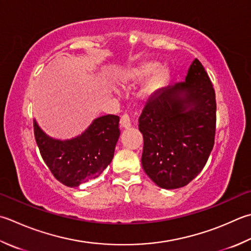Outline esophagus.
Masks as SVG:
<instances>
[{"instance_id":"esophagus-1","label":"esophagus","mask_w":251,"mask_h":251,"mask_svg":"<svg viewBox=\"0 0 251 251\" xmlns=\"http://www.w3.org/2000/svg\"><path fill=\"white\" fill-rule=\"evenodd\" d=\"M131 126V123H130V119L128 114H123L121 116V127L122 128H129V127Z\"/></svg>"}]
</instances>
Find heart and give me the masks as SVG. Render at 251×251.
Instances as JSON below:
<instances>
[{
	"label": "heart",
	"instance_id": "heart-1",
	"mask_svg": "<svg viewBox=\"0 0 251 251\" xmlns=\"http://www.w3.org/2000/svg\"><path fill=\"white\" fill-rule=\"evenodd\" d=\"M148 76L150 78L141 90V95L146 98L155 95L168 83L170 72L168 67L163 65L158 66L155 62H145L127 68L123 74L121 82L124 86H136L145 81Z\"/></svg>",
	"mask_w": 251,
	"mask_h": 251
}]
</instances>
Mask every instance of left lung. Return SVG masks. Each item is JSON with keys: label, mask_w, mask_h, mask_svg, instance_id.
Wrapping results in <instances>:
<instances>
[{"label": "left lung", "mask_w": 251, "mask_h": 251, "mask_svg": "<svg viewBox=\"0 0 251 251\" xmlns=\"http://www.w3.org/2000/svg\"><path fill=\"white\" fill-rule=\"evenodd\" d=\"M217 102L213 85L198 58L185 81L162 88L139 117L144 136L141 164L164 189L184 187L197 176L214 146Z\"/></svg>", "instance_id": "obj_1"}]
</instances>
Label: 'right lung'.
<instances>
[{
	"mask_svg": "<svg viewBox=\"0 0 251 251\" xmlns=\"http://www.w3.org/2000/svg\"><path fill=\"white\" fill-rule=\"evenodd\" d=\"M119 122L117 115L100 116L80 136L57 140L49 137L33 121L34 138L54 177L68 187H77L98 177L111 163L121 134Z\"/></svg>",
	"mask_w": 251,
	"mask_h": 251,
	"instance_id": "add662e5",
	"label": "right lung"
}]
</instances>
